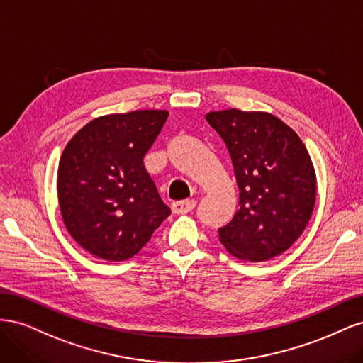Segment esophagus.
<instances>
[{
  "mask_svg": "<svg viewBox=\"0 0 363 363\" xmlns=\"http://www.w3.org/2000/svg\"><path fill=\"white\" fill-rule=\"evenodd\" d=\"M195 206H196L195 200H183V201H174L171 208H172L174 213L184 215V213L191 212Z\"/></svg>",
  "mask_w": 363,
  "mask_h": 363,
  "instance_id": "1",
  "label": "esophagus"
}]
</instances>
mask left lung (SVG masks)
<instances>
[{
  "label": "left lung",
  "mask_w": 363,
  "mask_h": 363,
  "mask_svg": "<svg viewBox=\"0 0 363 363\" xmlns=\"http://www.w3.org/2000/svg\"><path fill=\"white\" fill-rule=\"evenodd\" d=\"M225 142L239 188V211L218 230L240 260L265 262L301 236L316 200V175L303 140L281 119L238 108L208 112Z\"/></svg>",
  "instance_id": "1"
}]
</instances>
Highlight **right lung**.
<instances>
[{"mask_svg": "<svg viewBox=\"0 0 363 363\" xmlns=\"http://www.w3.org/2000/svg\"><path fill=\"white\" fill-rule=\"evenodd\" d=\"M168 115L135 111L95 118L65 147L57 171L60 213L75 242L95 257H133L169 216L144 167Z\"/></svg>", "mask_w": 363, "mask_h": 363, "instance_id": "right-lung-1", "label": "right lung"}]
</instances>
